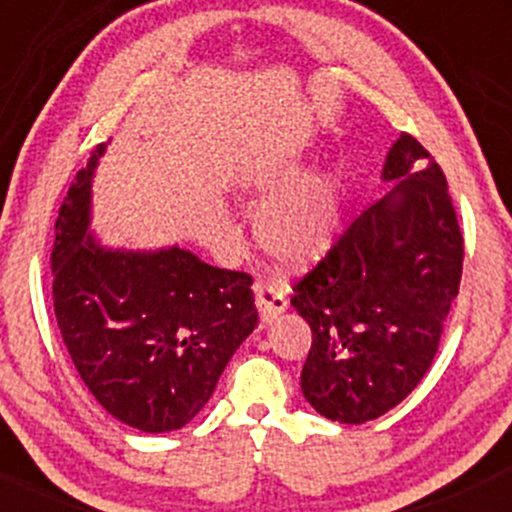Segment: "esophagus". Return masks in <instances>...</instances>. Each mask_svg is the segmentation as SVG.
Listing matches in <instances>:
<instances>
[{"instance_id":"34e87169","label":"esophagus","mask_w":512,"mask_h":512,"mask_svg":"<svg viewBox=\"0 0 512 512\" xmlns=\"http://www.w3.org/2000/svg\"><path fill=\"white\" fill-rule=\"evenodd\" d=\"M252 291H255L257 310H260L264 322H272L289 305V301H286V289L274 279H257L252 284Z\"/></svg>"}]
</instances>
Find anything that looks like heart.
<instances>
[{
	"instance_id": "1",
	"label": "heart",
	"mask_w": 512,
	"mask_h": 512,
	"mask_svg": "<svg viewBox=\"0 0 512 512\" xmlns=\"http://www.w3.org/2000/svg\"><path fill=\"white\" fill-rule=\"evenodd\" d=\"M296 173V163L269 168L252 180V190L260 197L280 190L257 216V238L279 262L301 267L334 243L342 221V187L330 170H313L293 181Z\"/></svg>"
}]
</instances>
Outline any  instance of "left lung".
I'll use <instances>...</instances> for the list:
<instances>
[{"label": "left lung", "mask_w": 512, "mask_h": 512, "mask_svg": "<svg viewBox=\"0 0 512 512\" xmlns=\"http://www.w3.org/2000/svg\"><path fill=\"white\" fill-rule=\"evenodd\" d=\"M383 180L395 187L293 286L313 332L301 390L339 424L378 419L421 383L460 291L464 240L443 170L402 132Z\"/></svg>", "instance_id": "8db88e82"}]
</instances>
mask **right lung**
Masks as SVG:
<instances>
[{
  "label": "right lung",
  "instance_id": "obj_1",
  "mask_svg": "<svg viewBox=\"0 0 512 512\" xmlns=\"http://www.w3.org/2000/svg\"><path fill=\"white\" fill-rule=\"evenodd\" d=\"M98 144L64 197L52 245V301L64 346L98 404L144 433L178 431L202 411L255 330L245 272L178 248H105L91 226Z\"/></svg>",
  "mask_w": 512,
  "mask_h": 512
}]
</instances>
